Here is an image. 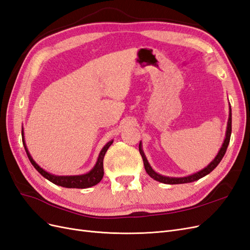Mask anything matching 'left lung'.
Returning a JSON list of instances; mask_svg holds the SVG:
<instances>
[{
    "mask_svg": "<svg viewBox=\"0 0 250 250\" xmlns=\"http://www.w3.org/2000/svg\"><path fill=\"white\" fill-rule=\"evenodd\" d=\"M230 134H231V108H230V104H229V121H228V127H226V133H225V139L224 142L222 144V146L219 150L218 154L216 155V157L214 158L213 161H211L206 168H203L202 170L196 172L194 174H191V175H188V176H184V177H171V176H165L162 175V174L155 172L152 167H151L147 157L144 153L143 151V146H142V141L140 142V145H139V150H140V153L142 155L143 158V162H144V167H145L146 172L148 173V175L153 178L156 181H160V183L163 184H167V185H178V184H188V183H193V181L198 180L200 178H202L203 176L208 175V173H210L213 171L217 166L219 165V163L221 162V160L223 158L225 152H226V149H228V146L229 144V140H230Z\"/></svg>",
    "mask_w": 250,
    "mask_h": 250,
    "instance_id": "left-lung-1",
    "label": "left lung"
}]
</instances>
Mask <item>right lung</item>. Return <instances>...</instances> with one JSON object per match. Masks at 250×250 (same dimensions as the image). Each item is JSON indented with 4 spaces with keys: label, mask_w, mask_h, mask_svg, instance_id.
Listing matches in <instances>:
<instances>
[{
    "label": "right lung",
    "mask_w": 250,
    "mask_h": 250,
    "mask_svg": "<svg viewBox=\"0 0 250 250\" xmlns=\"http://www.w3.org/2000/svg\"><path fill=\"white\" fill-rule=\"evenodd\" d=\"M21 139H22V144H24V147L26 150V153L28 155V158L30 163L33 165V167L39 171L42 175L47 178L48 180H50L51 183H53L54 185L63 187V188H90L93 186H96L97 184H99L101 179L103 178L104 175V170H103V158L105 153H106L107 149L109 148V146L113 143V140L109 141L106 145H105L102 150L100 151L99 156H98V160L96 162V165L94 166V168L90 170L89 172L85 173V174H81V175H54V174L49 173L46 170H43L42 167H40L39 165L36 164V162L33 160L31 154L28 151L26 142H25V137H24V128H21Z\"/></svg>",
    "instance_id": "obj_1"
}]
</instances>
